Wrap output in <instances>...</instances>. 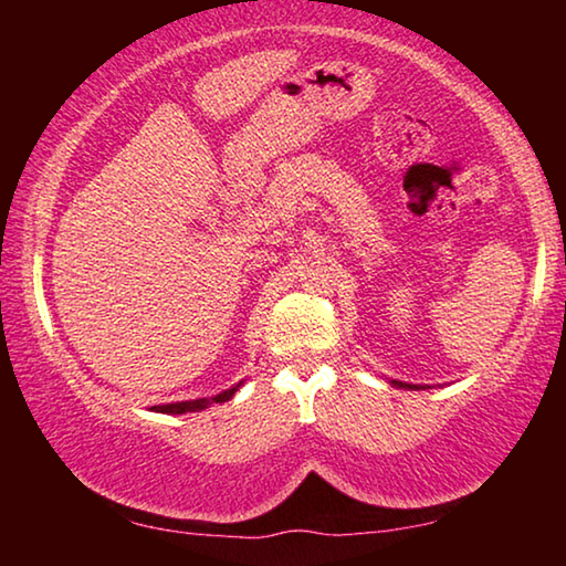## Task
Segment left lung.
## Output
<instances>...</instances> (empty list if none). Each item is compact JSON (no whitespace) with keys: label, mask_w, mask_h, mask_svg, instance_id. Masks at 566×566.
I'll return each mask as SVG.
<instances>
[{"label":"left lung","mask_w":566,"mask_h":566,"mask_svg":"<svg viewBox=\"0 0 566 566\" xmlns=\"http://www.w3.org/2000/svg\"><path fill=\"white\" fill-rule=\"evenodd\" d=\"M391 385L401 387V389H421V387H417V385H407V381H397V379H391Z\"/></svg>","instance_id":"left-lung-1"}]
</instances>
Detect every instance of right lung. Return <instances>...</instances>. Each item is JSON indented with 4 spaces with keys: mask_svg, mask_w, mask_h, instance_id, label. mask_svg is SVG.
Segmentation results:
<instances>
[{
    "mask_svg": "<svg viewBox=\"0 0 566 566\" xmlns=\"http://www.w3.org/2000/svg\"><path fill=\"white\" fill-rule=\"evenodd\" d=\"M242 387V381H239L237 387H232V389H227V391H222V395H217V397H212V399H189V401H175V405H157V407H151L155 411H161V415H185V411H199V409H207L209 405H212V401H219V405H222V401H229L234 397V391Z\"/></svg>",
    "mask_w": 566,
    "mask_h": 566,
    "instance_id": "add662e5",
    "label": "right lung"
}]
</instances>
